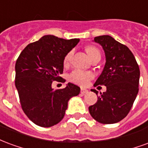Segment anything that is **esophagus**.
Masks as SVG:
<instances>
[{
    "label": "esophagus",
    "mask_w": 148,
    "mask_h": 148,
    "mask_svg": "<svg viewBox=\"0 0 148 148\" xmlns=\"http://www.w3.org/2000/svg\"><path fill=\"white\" fill-rule=\"evenodd\" d=\"M87 92H88V90H87L86 89H83V88L81 89V93H82V94H85V93H86Z\"/></svg>",
    "instance_id": "1"
}]
</instances>
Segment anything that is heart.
Instances as JSON below:
<instances>
[{
	"instance_id": "heart-1",
	"label": "heart",
	"mask_w": 148,
	"mask_h": 148,
	"mask_svg": "<svg viewBox=\"0 0 148 148\" xmlns=\"http://www.w3.org/2000/svg\"><path fill=\"white\" fill-rule=\"evenodd\" d=\"M86 52L90 56V58L93 60V58H97V57H100L101 58V51L100 50L94 46H89L86 47ZM74 55V51H70L66 55L63 59V64L64 66H67L70 62H71V58L73 57ZM69 80L74 82V83L79 85V86H87L90 83V82L93 78V74L91 72H88V71H84L82 70H74L71 72V74L68 76Z\"/></svg>"
}]
</instances>
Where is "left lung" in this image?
I'll return each instance as SVG.
<instances>
[{
    "mask_svg": "<svg viewBox=\"0 0 148 148\" xmlns=\"http://www.w3.org/2000/svg\"><path fill=\"white\" fill-rule=\"evenodd\" d=\"M94 42L102 46L106 62L94 86H106V92L89 107L92 117L101 124H115L123 120L132 109L139 91L140 68L127 46L110 36H100ZM97 93V91L93 90Z\"/></svg>",
    "mask_w": 148,
    "mask_h": 148,
    "instance_id": "obj_1",
    "label": "left lung"
}]
</instances>
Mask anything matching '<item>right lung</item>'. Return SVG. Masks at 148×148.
Returning a JSON list of instances; mask_svg holds the SVG:
<instances>
[{"label":"right lung","instance_id":"right-lung-1","mask_svg":"<svg viewBox=\"0 0 148 148\" xmlns=\"http://www.w3.org/2000/svg\"><path fill=\"white\" fill-rule=\"evenodd\" d=\"M79 42L47 35L29 43L19 55L15 69V85L24 113L38 126L55 125L64 117L68 101L80 93V88L69 83L54 90L53 81H59L63 59Z\"/></svg>","mask_w":148,"mask_h":148}]
</instances>
